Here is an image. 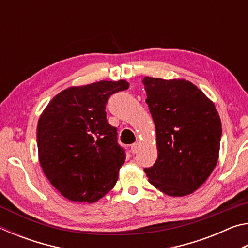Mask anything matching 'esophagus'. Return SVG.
Here are the masks:
<instances>
[{"mask_svg":"<svg viewBox=\"0 0 248 248\" xmlns=\"http://www.w3.org/2000/svg\"><path fill=\"white\" fill-rule=\"evenodd\" d=\"M139 146H140L139 142H136V143H133V144L131 145V152H132L133 154L137 153L138 150H139Z\"/></svg>","mask_w":248,"mask_h":248,"instance_id":"34e87169","label":"esophagus"}]
</instances>
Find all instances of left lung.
I'll use <instances>...</instances> for the list:
<instances>
[{"mask_svg": "<svg viewBox=\"0 0 248 248\" xmlns=\"http://www.w3.org/2000/svg\"><path fill=\"white\" fill-rule=\"evenodd\" d=\"M143 85L156 130L157 159L144 169L149 182L171 197L190 195L215 170L222 124L215 104L186 79L145 77Z\"/></svg>", "mask_w": 248, "mask_h": 248, "instance_id": "8db88e82", "label": "left lung"}]
</instances>
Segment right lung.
<instances>
[{
  "instance_id": "right-lung-1",
  "label": "right lung",
  "mask_w": 248,
  "mask_h": 248,
  "mask_svg": "<svg viewBox=\"0 0 248 248\" xmlns=\"http://www.w3.org/2000/svg\"><path fill=\"white\" fill-rule=\"evenodd\" d=\"M128 87L124 79L69 87L54 96L40 115V166L66 199L92 203L115 187L125 152L105 109L110 95Z\"/></svg>"
}]
</instances>
